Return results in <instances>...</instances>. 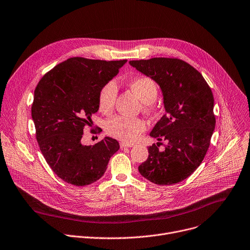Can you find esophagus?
<instances>
[{"label": "esophagus", "mask_w": 250, "mask_h": 250, "mask_svg": "<svg viewBox=\"0 0 250 250\" xmlns=\"http://www.w3.org/2000/svg\"><path fill=\"white\" fill-rule=\"evenodd\" d=\"M133 146V145L131 144H127V143H121V147L125 148V147H131Z\"/></svg>", "instance_id": "1"}]
</instances>
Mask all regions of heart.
Segmentation results:
<instances>
[{
	"instance_id": "heart-1",
	"label": "heart",
	"mask_w": 250,
	"mask_h": 250,
	"mask_svg": "<svg viewBox=\"0 0 250 250\" xmlns=\"http://www.w3.org/2000/svg\"><path fill=\"white\" fill-rule=\"evenodd\" d=\"M131 90L138 95L144 103V108L149 110L152 103L158 96L157 84L147 77H138L128 83ZM118 96V88L115 82L109 81L104 83L99 92V108L104 113H109L115 107ZM146 123L140 118H129L125 116H115L105 124V131L110 137L125 143L138 141L142 133L146 130Z\"/></svg>"
}]
</instances>
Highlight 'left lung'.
<instances>
[{"label": "left lung", "instance_id": "obj_1", "mask_svg": "<svg viewBox=\"0 0 250 250\" xmlns=\"http://www.w3.org/2000/svg\"><path fill=\"white\" fill-rule=\"evenodd\" d=\"M129 64L151 78L162 88L167 113L150 137L167 141L164 150L148 146L140 173L158 186L180 183L201 164L215 127L213 95L202 75L187 62L174 58L130 61Z\"/></svg>", "mask_w": 250, "mask_h": 250}]
</instances>
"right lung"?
Returning <instances> with one entry per match:
<instances>
[{
    "label": "right lung",
    "mask_w": 250,
    "mask_h": 250,
    "mask_svg": "<svg viewBox=\"0 0 250 250\" xmlns=\"http://www.w3.org/2000/svg\"><path fill=\"white\" fill-rule=\"evenodd\" d=\"M126 60L71 58L59 63L37 84L32 118L40 149L53 171L76 187L95 183L105 172L119 142L104 138L83 146V128L99 110L101 87L119 74Z\"/></svg>",
    "instance_id": "add662e5"
}]
</instances>
